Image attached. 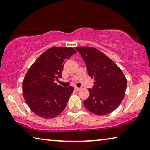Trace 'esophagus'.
Instances as JSON below:
<instances>
[{"instance_id":"obj_1","label":"esophagus","mask_w":150,"mask_h":150,"mask_svg":"<svg viewBox=\"0 0 150 150\" xmlns=\"http://www.w3.org/2000/svg\"><path fill=\"white\" fill-rule=\"evenodd\" d=\"M74 88H75V89L76 90V91H80V89H81V88H79V87H77V86H76V87H75Z\"/></svg>"}]
</instances>
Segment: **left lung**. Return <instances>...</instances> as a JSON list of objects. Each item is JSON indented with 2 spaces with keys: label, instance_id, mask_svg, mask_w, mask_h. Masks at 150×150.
<instances>
[{
  "label": "left lung",
  "instance_id": "8db88e82",
  "mask_svg": "<svg viewBox=\"0 0 150 150\" xmlns=\"http://www.w3.org/2000/svg\"><path fill=\"white\" fill-rule=\"evenodd\" d=\"M76 49L85 62L88 76L94 79L89 97L84 105L93 114L103 116L112 112L123 100L127 79L120 68L99 50L90 47Z\"/></svg>",
  "mask_w": 150,
  "mask_h": 150
}]
</instances>
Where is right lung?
I'll list each match as a JSON object with an SVG mask.
<instances>
[{"label":"right lung","instance_id":"add662e5","mask_svg":"<svg viewBox=\"0 0 150 150\" xmlns=\"http://www.w3.org/2000/svg\"><path fill=\"white\" fill-rule=\"evenodd\" d=\"M76 53L71 47H51L28 70L23 81V97L28 107L36 115L53 118L64 110L74 88L63 87L55 81L62 78L66 61Z\"/></svg>","mask_w":150,"mask_h":150}]
</instances>
